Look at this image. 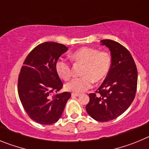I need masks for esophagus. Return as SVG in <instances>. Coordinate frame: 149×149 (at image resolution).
Instances as JSON below:
<instances>
[{
  "instance_id": "obj_1",
  "label": "esophagus",
  "mask_w": 149,
  "mask_h": 149,
  "mask_svg": "<svg viewBox=\"0 0 149 149\" xmlns=\"http://www.w3.org/2000/svg\"><path fill=\"white\" fill-rule=\"evenodd\" d=\"M80 93H72V97H75V96H79L80 95Z\"/></svg>"
}]
</instances>
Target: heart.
I'll return each instance as SVG.
<instances>
[{
    "mask_svg": "<svg viewBox=\"0 0 149 149\" xmlns=\"http://www.w3.org/2000/svg\"><path fill=\"white\" fill-rule=\"evenodd\" d=\"M77 63L84 64L80 77H74L65 85L66 90L74 93H84L92 87L93 82L99 83L108 75L111 68L112 59L108 52L97 48L82 47L74 51L71 55ZM55 69L59 77L67 81L72 75L69 62L60 59L55 64Z\"/></svg>",
    "mask_w": 149,
    "mask_h": 149,
    "instance_id": "heart-1",
    "label": "heart"
}]
</instances>
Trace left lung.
Listing matches in <instances>:
<instances>
[{"instance_id":"8db88e82","label":"left lung","mask_w":149,"mask_h":149,"mask_svg":"<svg viewBox=\"0 0 149 149\" xmlns=\"http://www.w3.org/2000/svg\"><path fill=\"white\" fill-rule=\"evenodd\" d=\"M101 44L110 49V72L95 93H89L88 114L98 122H108L125 111L134 101L137 86V69L128 50L120 43L103 39Z\"/></svg>"}]
</instances>
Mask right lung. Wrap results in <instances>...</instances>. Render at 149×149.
Returning <instances> with one entry per match:
<instances>
[{"label":"right lung","instance_id":"obj_1","mask_svg":"<svg viewBox=\"0 0 149 149\" xmlns=\"http://www.w3.org/2000/svg\"><path fill=\"white\" fill-rule=\"evenodd\" d=\"M68 50L54 42L41 43L30 51L18 75V93L30 119L41 125L60 119L71 93L56 94L63 84L55 69L59 57Z\"/></svg>","mask_w":149,"mask_h":149}]
</instances>
